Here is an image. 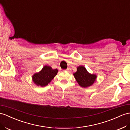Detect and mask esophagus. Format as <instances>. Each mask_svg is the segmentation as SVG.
I'll use <instances>...</instances> for the list:
<instances>
[{"mask_svg":"<svg viewBox=\"0 0 130 130\" xmlns=\"http://www.w3.org/2000/svg\"><path fill=\"white\" fill-rule=\"evenodd\" d=\"M69 68H68L67 69L65 70V71H69Z\"/></svg>","mask_w":130,"mask_h":130,"instance_id":"1","label":"esophagus"}]
</instances>
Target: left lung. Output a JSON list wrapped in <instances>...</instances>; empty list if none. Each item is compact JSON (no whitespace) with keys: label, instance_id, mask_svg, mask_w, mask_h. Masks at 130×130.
Returning <instances> with one entry per match:
<instances>
[{"label":"left lung","instance_id":"8db88e82","mask_svg":"<svg viewBox=\"0 0 130 130\" xmlns=\"http://www.w3.org/2000/svg\"><path fill=\"white\" fill-rule=\"evenodd\" d=\"M74 76L78 85L84 88L92 86L97 78L96 75L89 74L83 66H78L77 68V71L74 73Z\"/></svg>","mask_w":130,"mask_h":130}]
</instances>
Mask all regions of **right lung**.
Masks as SVG:
<instances>
[{"mask_svg": "<svg viewBox=\"0 0 130 130\" xmlns=\"http://www.w3.org/2000/svg\"><path fill=\"white\" fill-rule=\"evenodd\" d=\"M57 69H53L51 66L45 65L41 71L36 73L32 76V80L37 86L44 87L51 82L57 75Z\"/></svg>", "mask_w": 130, "mask_h": 130, "instance_id": "obj_1", "label": "right lung"}]
</instances>
